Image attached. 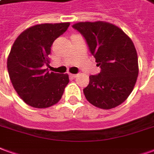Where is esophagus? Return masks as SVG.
Masks as SVG:
<instances>
[{
  "instance_id": "1",
  "label": "esophagus",
  "mask_w": 154,
  "mask_h": 154,
  "mask_svg": "<svg viewBox=\"0 0 154 154\" xmlns=\"http://www.w3.org/2000/svg\"><path fill=\"white\" fill-rule=\"evenodd\" d=\"M69 76H70V77H72V78H76V77L78 76V75H74V74H69Z\"/></svg>"
}]
</instances>
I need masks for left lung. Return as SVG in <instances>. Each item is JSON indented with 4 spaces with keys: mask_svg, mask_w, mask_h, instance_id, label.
<instances>
[{
    "mask_svg": "<svg viewBox=\"0 0 154 154\" xmlns=\"http://www.w3.org/2000/svg\"><path fill=\"white\" fill-rule=\"evenodd\" d=\"M85 39L91 54L100 68L90 75L83 90L87 100L96 107L111 109L124 102L132 93L138 75L135 46L122 29L104 22L73 25Z\"/></svg>",
    "mask_w": 154,
    "mask_h": 154,
    "instance_id": "8db88e82",
    "label": "left lung"
}]
</instances>
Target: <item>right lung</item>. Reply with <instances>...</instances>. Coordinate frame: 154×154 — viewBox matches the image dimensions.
Here are the masks:
<instances>
[{
  "mask_svg": "<svg viewBox=\"0 0 154 154\" xmlns=\"http://www.w3.org/2000/svg\"><path fill=\"white\" fill-rule=\"evenodd\" d=\"M69 22L31 26L19 35L7 59V70L13 87L22 100L35 108L56 104L69 79L67 74L48 71L51 46L65 32Z\"/></svg>",
  "mask_w": 154,
  "mask_h": 154,
  "instance_id": "add662e5",
  "label": "right lung"
}]
</instances>
